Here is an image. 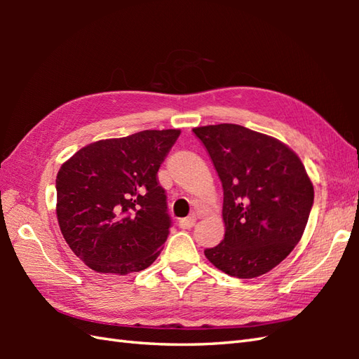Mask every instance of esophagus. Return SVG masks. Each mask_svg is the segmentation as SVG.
Returning <instances> with one entry per match:
<instances>
[{"label":"esophagus","mask_w":359,"mask_h":359,"mask_svg":"<svg viewBox=\"0 0 359 359\" xmlns=\"http://www.w3.org/2000/svg\"><path fill=\"white\" fill-rule=\"evenodd\" d=\"M196 224V217L191 216V217H187V219H182L179 222V226L182 228V230H189V228H193Z\"/></svg>","instance_id":"obj_1"}]
</instances>
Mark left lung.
I'll list each match as a JSON object with an SVG mask.
<instances>
[{"instance_id": "8db88e82", "label": "left lung", "mask_w": 359, "mask_h": 359, "mask_svg": "<svg viewBox=\"0 0 359 359\" xmlns=\"http://www.w3.org/2000/svg\"><path fill=\"white\" fill-rule=\"evenodd\" d=\"M224 188L225 238L205 250L234 278L273 270L301 241L313 207L306 168L284 143L251 129L220 123L194 128Z\"/></svg>"}]
</instances>
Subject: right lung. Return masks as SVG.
Returning a JSON list of instances; mask_svg holds the SVG:
<instances>
[{"mask_svg": "<svg viewBox=\"0 0 359 359\" xmlns=\"http://www.w3.org/2000/svg\"><path fill=\"white\" fill-rule=\"evenodd\" d=\"M179 135L148 129L100 140L60 168V230L89 269L123 276L156 261L172 224L157 171Z\"/></svg>", "mask_w": 359, "mask_h": 359, "instance_id": "obj_1", "label": "right lung"}]
</instances>
